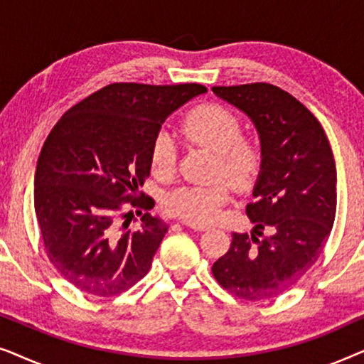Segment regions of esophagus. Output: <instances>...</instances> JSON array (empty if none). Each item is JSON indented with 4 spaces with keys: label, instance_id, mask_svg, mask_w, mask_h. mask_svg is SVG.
Returning <instances> with one entry per match:
<instances>
[{
    "label": "esophagus",
    "instance_id": "esophagus-1",
    "mask_svg": "<svg viewBox=\"0 0 364 364\" xmlns=\"http://www.w3.org/2000/svg\"><path fill=\"white\" fill-rule=\"evenodd\" d=\"M182 225L193 228V230H197V232L208 230V225H205V223H198V222H192V220H182Z\"/></svg>",
    "mask_w": 364,
    "mask_h": 364
}]
</instances>
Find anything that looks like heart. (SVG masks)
<instances>
[{"label":"heart","instance_id":"1","mask_svg":"<svg viewBox=\"0 0 364 364\" xmlns=\"http://www.w3.org/2000/svg\"><path fill=\"white\" fill-rule=\"evenodd\" d=\"M181 134L187 142L215 152L213 178H225L235 191H247L257 182L263 166V152L257 139L242 136V122L218 104H203L183 117ZM177 166L176 146L166 134H159L151 149L154 176L167 181ZM227 182L210 186H186L167 193L164 208L171 215L192 222H212L228 200Z\"/></svg>","mask_w":364,"mask_h":364}]
</instances>
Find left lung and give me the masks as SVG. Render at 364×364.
<instances>
[{
	"label": "left lung",
	"instance_id": "left-lung-1",
	"mask_svg": "<svg viewBox=\"0 0 364 364\" xmlns=\"http://www.w3.org/2000/svg\"><path fill=\"white\" fill-rule=\"evenodd\" d=\"M255 124L262 172L247 215L248 233H233L213 263L215 280L248 301L275 298L320 258L336 213V167L318 119L291 94L267 82L212 87ZM267 230V235L262 233Z\"/></svg>",
	"mask_w": 364,
	"mask_h": 364
}]
</instances>
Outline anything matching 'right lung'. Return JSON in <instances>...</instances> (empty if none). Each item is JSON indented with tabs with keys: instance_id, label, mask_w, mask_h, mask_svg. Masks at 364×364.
Wrapping results in <instances>:
<instances>
[{
	"instance_id": "right-lung-1",
	"label": "right lung",
	"mask_w": 364,
	"mask_h": 364,
	"mask_svg": "<svg viewBox=\"0 0 364 364\" xmlns=\"http://www.w3.org/2000/svg\"><path fill=\"white\" fill-rule=\"evenodd\" d=\"M200 84L114 82L59 119L44 142L34 176V210L44 250L69 283L89 295H121L147 275L167 223L141 213L139 230L121 228L129 205L151 210L139 192L151 173V149L162 124ZM122 215L119 216L118 213Z\"/></svg>"
}]
</instances>
